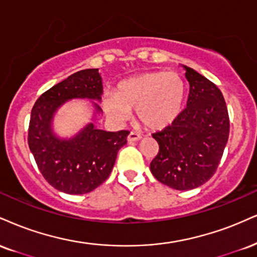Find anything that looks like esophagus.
Here are the masks:
<instances>
[{
  "label": "esophagus",
  "instance_id": "obj_1",
  "mask_svg": "<svg viewBox=\"0 0 257 257\" xmlns=\"http://www.w3.org/2000/svg\"><path fill=\"white\" fill-rule=\"evenodd\" d=\"M128 141L129 142H132V141H139L141 139V135L140 134H138L137 132H131L128 134Z\"/></svg>",
  "mask_w": 257,
  "mask_h": 257
}]
</instances>
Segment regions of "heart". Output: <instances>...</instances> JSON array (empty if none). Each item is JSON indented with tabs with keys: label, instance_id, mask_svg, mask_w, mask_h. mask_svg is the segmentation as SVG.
Returning <instances> with one entry per match:
<instances>
[{
	"label": "heart",
	"instance_id": "obj_1",
	"mask_svg": "<svg viewBox=\"0 0 257 257\" xmlns=\"http://www.w3.org/2000/svg\"><path fill=\"white\" fill-rule=\"evenodd\" d=\"M185 83L175 72H146L117 83L113 95L103 100L106 115L120 122L137 110L147 128L162 131L174 124L183 109Z\"/></svg>",
	"mask_w": 257,
	"mask_h": 257
}]
</instances>
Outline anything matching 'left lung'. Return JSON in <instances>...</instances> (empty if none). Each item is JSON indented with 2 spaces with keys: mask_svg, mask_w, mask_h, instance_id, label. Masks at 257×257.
Returning a JSON list of instances; mask_svg holds the SVG:
<instances>
[{
  "mask_svg": "<svg viewBox=\"0 0 257 257\" xmlns=\"http://www.w3.org/2000/svg\"><path fill=\"white\" fill-rule=\"evenodd\" d=\"M184 68L190 85L187 107L174 124L152 134L159 151L151 162V172L177 190L200 187L215 174L230 133L220 89L196 70Z\"/></svg>",
  "mask_w": 257,
  "mask_h": 257,
  "instance_id": "left-lung-1",
  "label": "left lung"
}]
</instances>
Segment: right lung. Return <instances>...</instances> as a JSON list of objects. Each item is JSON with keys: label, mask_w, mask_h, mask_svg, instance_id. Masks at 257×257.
<instances>
[{"label": "right lung", "mask_w": 257, "mask_h": 257, "mask_svg": "<svg viewBox=\"0 0 257 257\" xmlns=\"http://www.w3.org/2000/svg\"><path fill=\"white\" fill-rule=\"evenodd\" d=\"M103 83L98 69L80 70L44 92L33 105L29 147L39 171L55 189L86 194L109 177L117 153L126 144L128 131L105 132L89 123L76 137L61 140L52 134L51 119L64 101L74 98L100 100ZM100 111L98 104H94Z\"/></svg>", "instance_id": "add662e5"}]
</instances>
